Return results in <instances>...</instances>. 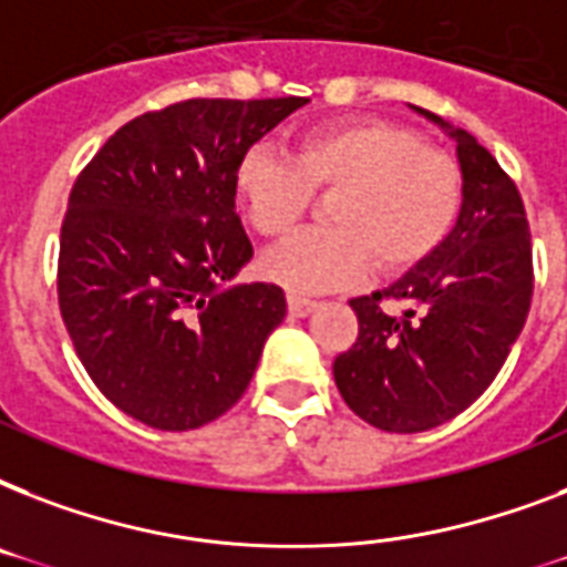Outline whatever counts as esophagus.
Returning <instances> with one entry per match:
<instances>
[{"label": "esophagus", "instance_id": "34e87169", "mask_svg": "<svg viewBox=\"0 0 567 567\" xmlns=\"http://www.w3.org/2000/svg\"><path fill=\"white\" fill-rule=\"evenodd\" d=\"M318 300H306V297H297V293H288V311L293 318H309L311 311L318 309Z\"/></svg>", "mask_w": 567, "mask_h": 567}]
</instances>
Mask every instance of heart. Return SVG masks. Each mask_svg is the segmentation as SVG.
<instances>
[{"label":"heart","mask_w":567,"mask_h":567,"mask_svg":"<svg viewBox=\"0 0 567 567\" xmlns=\"http://www.w3.org/2000/svg\"><path fill=\"white\" fill-rule=\"evenodd\" d=\"M311 190H329L327 223L261 258V274L291 293H323L362 282L368 267L400 276L447 240L462 208V171L423 146L412 128L379 117L311 126L288 158L252 146L231 167V199L265 238L300 223Z\"/></svg>","instance_id":"obj_1"}]
</instances>
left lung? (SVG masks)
Segmentation results:
<instances>
[{"label": "left lung", "mask_w": 567, "mask_h": 567, "mask_svg": "<svg viewBox=\"0 0 567 567\" xmlns=\"http://www.w3.org/2000/svg\"><path fill=\"white\" fill-rule=\"evenodd\" d=\"M414 111L456 144V226L385 291L350 300L359 338L332 364L344 403L385 432H426L465 412L503 368L533 300L529 223L515 182L471 132ZM382 299L401 311L382 310Z\"/></svg>", "instance_id": "left-lung-1"}]
</instances>
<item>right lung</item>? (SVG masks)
<instances>
[{
  "mask_svg": "<svg viewBox=\"0 0 567 567\" xmlns=\"http://www.w3.org/2000/svg\"><path fill=\"white\" fill-rule=\"evenodd\" d=\"M309 100H188L135 117L75 179L58 306L87 377L128 417L196 430L238 403L279 285L229 279L252 258L231 167Z\"/></svg>",
  "mask_w": 567,
  "mask_h": 567,
  "instance_id": "right-lung-1",
  "label": "right lung"
}]
</instances>
